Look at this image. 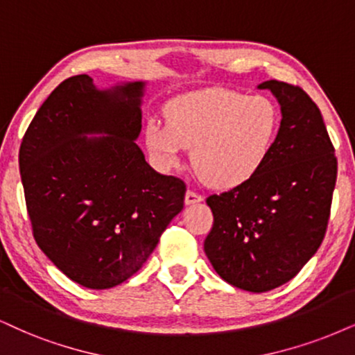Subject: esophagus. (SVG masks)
I'll use <instances>...</instances> for the list:
<instances>
[{"label":"esophagus","instance_id":"34e87169","mask_svg":"<svg viewBox=\"0 0 355 355\" xmlns=\"http://www.w3.org/2000/svg\"><path fill=\"white\" fill-rule=\"evenodd\" d=\"M200 200H202V196L198 194V192H194V191H187L186 192V198H184L186 205L198 204V202H200Z\"/></svg>","mask_w":355,"mask_h":355}]
</instances>
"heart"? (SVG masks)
Wrapping results in <instances>:
<instances>
[{"label": "heart", "instance_id": "heart-1", "mask_svg": "<svg viewBox=\"0 0 355 355\" xmlns=\"http://www.w3.org/2000/svg\"><path fill=\"white\" fill-rule=\"evenodd\" d=\"M278 107L265 95L211 89L174 98L166 121L148 120L144 143L163 169L179 164L184 148L198 176L216 189H234L263 168L279 133Z\"/></svg>", "mask_w": 355, "mask_h": 355}]
</instances>
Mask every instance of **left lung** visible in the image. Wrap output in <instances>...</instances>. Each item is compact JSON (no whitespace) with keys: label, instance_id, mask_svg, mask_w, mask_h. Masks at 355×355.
<instances>
[{"label":"left lung","instance_id":"8db88e82","mask_svg":"<svg viewBox=\"0 0 355 355\" xmlns=\"http://www.w3.org/2000/svg\"><path fill=\"white\" fill-rule=\"evenodd\" d=\"M258 89L282 107L277 143L250 181L209 196L214 225L204 242L220 278L252 293L290 282L318 252L338 178L334 146L309 95L278 80Z\"/></svg>","mask_w":355,"mask_h":355}]
</instances>
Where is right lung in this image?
<instances>
[{
    "label": "right lung",
    "mask_w": 355,
    "mask_h": 355,
    "mask_svg": "<svg viewBox=\"0 0 355 355\" xmlns=\"http://www.w3.org/2000/svg\"><path fill=\"white\" fill-rule=\"evenodd\" d=\"M144 85L100 90L85 73L65 78L19 148L36 243L65 277L90 290L137 273L184 207V182L156 173L135 141Z\"/></svg>",
    "instance_id": "right-lung-1"
}]
</instances>
